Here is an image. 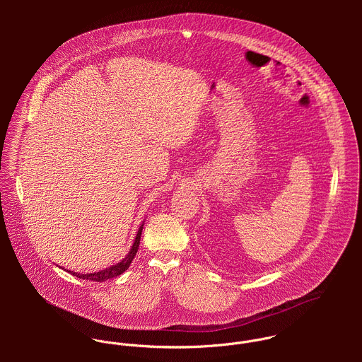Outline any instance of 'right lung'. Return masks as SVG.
<instances>
[{"label":"right lung","instance_id":"right-lung-1","mask_svg":"<svg viewBox=\"0 0 362 362\" xmlns=\"http://www.w3.org/2000/svg\"><path fill=\"white\" fill-rule=\"evenodd\" d=\"M142 228H144V224H142V226L139 227V230H138L135 243H134V245H132L129 254H128L125 258L122 259L119 263H117V264H114V266H111V267H108V269H105V270H100V272H98V273H90V274H89V273L81 274V273H75V272H74V273L69 272V273H72L74 276H76V277H79V279H82V280H90V281H105V280H108V279H112V277L119 276L121 273H124V272L129 267V264L132 263V259L135 258V255H136V252H138L139 241H141V235H142Z\"/></svg>","mask_w":362,"mask_h":362}]
</instances>
